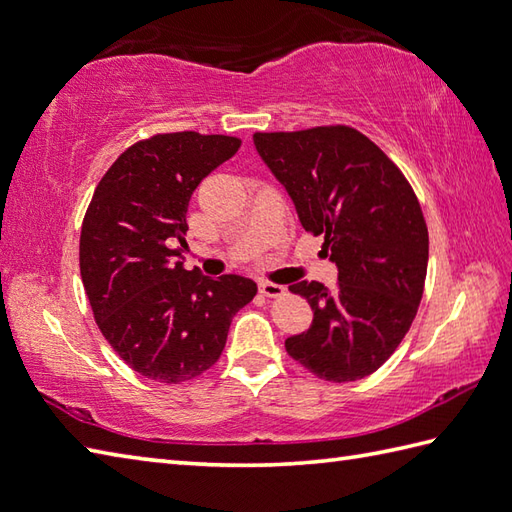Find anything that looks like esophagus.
Returning <instances> with one entry per match:
<instances>
[{
    "label": "esophagus",
    "mask_w": 512,
    "mask_h": 512,
    "mask_svg": "<svg viewBox=\"0 0 512 512\" xmlns=\"http://www.w3.org/2000/svg\"><path fill=\"white\" fill-rule=\"evenodd\" d=\"M259 292L264 296H270V299H275V296L285 294V288L279 283H272V281H261L259 283Z\"/></svg>",
    "instance_id": "esophagus-1"
}]
</instances>
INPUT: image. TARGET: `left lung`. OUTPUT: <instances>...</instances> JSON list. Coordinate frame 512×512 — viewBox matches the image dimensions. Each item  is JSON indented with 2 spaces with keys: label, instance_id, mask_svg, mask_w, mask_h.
<instances>
[{
  "label": "left lung",
  "instance_id": "left-lung-1",
  "mask_svg": "<svg viewBox=\"0 0 512 512\" xmlns=\"http://www.w3.org/2000/svg\"><path fill=\"white\" fill-rule=\"evenodd\" d=\"M257 154L292 198L303 229L325 235L338 288L299 281L312 325L285 351L327 382L375 373L408 334L423 296L427 227L406 176L349 126L255 133Z\"/></svg>",
  "mask_w": 512,
  "mask_h": 512
}]
</instances>
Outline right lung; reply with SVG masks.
<instances>
[{
    "label": "right lung",
    "instance_id": "1",
    "mask_svg": "<svg viewBox=\"0 0 512 512\" xmlns=\"http://www.w3.org/2000/svg\"><path fill=\"white\" fill-rule=\"evenodd\" d=\"M240 139L170 133L130 146L102 176L80 233V277L102 336L148 379L181 384L218 362L257 294L240 275L185 270L187 207Z\"/></svg>",
    "mask_w": 512,
    "mask_h": 512
}]
</instances>
